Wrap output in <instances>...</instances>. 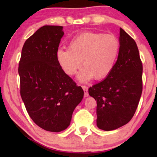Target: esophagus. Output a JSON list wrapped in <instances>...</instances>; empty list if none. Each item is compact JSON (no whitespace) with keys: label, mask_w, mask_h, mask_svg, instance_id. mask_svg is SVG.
Wrapping results in <instances>:
<instances>
[{"label":"esophagus","mask_w":157,"mask_h":157,"mask_svg":"<svg viewBox=\"0 0 157 157\" xmlns=\"http://www.w3.org/2000/svg\"><path fill=\"white\" fill-rule=\"evenodd\" d=\"M82 88L84 91V97H88L89 96V92H88V88L86 86H82Z\"/></svg>","instance_id":"34e87169"}]
</instances>
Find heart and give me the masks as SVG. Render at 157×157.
<instances>
[{"mask_svg": "<svg viewBox=\"0 0 157 157\" xmlns=\"http://www.w3.org/2000/svg\"><path fill=\"white\" fill-rule=\"evenodd\" d=\"M120 44L116 36L94 32H83L72 38L68 49L59 48L56 56L66 74L73 76L83 63L78 78L86 82L92 78L101 80L112 71L119 55Z\"/></svg>", "mask_w": 157, "mask_h": 157, "instance_id": "obj_1", "label": "heart"}]
</instances>
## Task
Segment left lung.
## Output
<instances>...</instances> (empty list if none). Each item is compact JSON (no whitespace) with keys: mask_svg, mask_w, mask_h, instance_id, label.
<instances>
[{"mask_svg":"<svg viewBox=\"0 0 157 157\" xmlns=\"http://www.w3.org/2000/svg\"><path fill=\"white\" fill-rule=\"evenodd\" d=\"M117 61L104 80L89 89L95 98L96 125L100 129H117L134 117L142 93V63L136 42L120 28Z\"/></svg>","mask_w":157,"mask_h":157,"instance_id":"obj_1","label":"left lung"}]
</instances>
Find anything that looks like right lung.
Listing matches in <instances>:
<instances>
[{"label":"right lung","mask_w":157,"mask_h":157,"mask_svg":"<svg viewBox=\"0 0 157 157\" xmlns=\"http://www.w3.org/2000/svg\"><path fill=\"white\" fill-rule=\"evenodd\" d=\"M63 26L44 25L23 45L19 61L21 96L30 117L43 129L60 132L70 125L83 91L63 71L56 53Z\"/></svg>","instance_id":"obj_1"}]
</instances>
